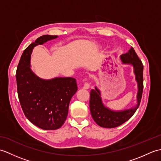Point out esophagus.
Returning <instances> with one entry per match:
<instances>
[{"label": "esophagus", "mask_w": 161, "mask_h": 161, "mask_svg": "<svg viewBox=\"0 0 161 161\" xmlns=\"http://www.w3.org/2000/svg\"><path fill=\"white\" fill-rule=\"evenodd\" d=\"M90 88V84L86 82L84 84V86H83V88L84 89H88V88Z\"/></svg>", "instance_id": "esophagus-1"}]
</instances>
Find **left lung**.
I'll return each mask as SVG.
<instances>
[{"instance_id":"left-lung-1","label":"left lung","mask_w":161,"mask_h":161,"mask_svg":"<svg viewBox=\"0 0 161 161\" xmlns=\"http://www.w3.org/2000/svg\"><path fill=\"white\" fill-rule=\"evenodd\" d=\"M122 64L131 65L133 68L135 80L137 82V103L135 107L122 111H114L104 104L101 92L97 86L90 93V110L92 117L97 124L104 128H114L121 125L131 118L141 103L143 91V65L134 49L131 47L128 53L119 57Z\"/></svg>"}]
</instances>
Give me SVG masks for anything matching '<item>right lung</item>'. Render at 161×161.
I'll use <instances>...</instances> for the list:
<instances>
[{
	"label": "right lung",
	"instance_id": "add662e5",
	"mask_svg": "<svg viewBox=\"0 0 161 161\" xmlns=\"http://www.w3.org/2000/svg\"><path fill=\"white\" fill-rule=\"evenodd\" d=\"M43 35L24 50L17 67V91L25 117L32 124L44 130L60 128L66 119L72 97L77 91L73 77H54L43 80L30 68L34 47L57 38Z\"/></svg>",
	"mask_w": 161,
	"mask_h": 161
}]
</instances>
